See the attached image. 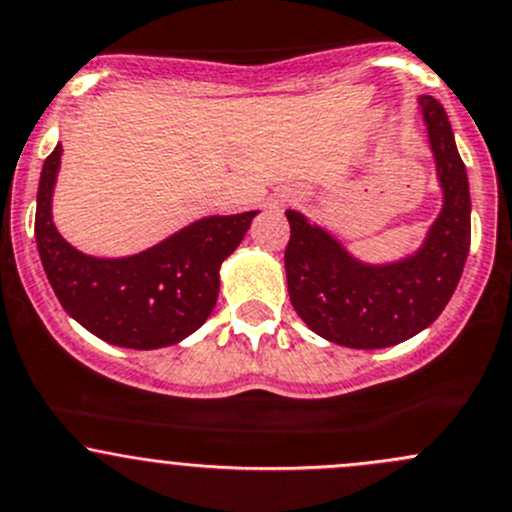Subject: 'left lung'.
I'll return each mask as SVG.
<instances>
[{"mask_svg":"<svg viewBox=\"0 0 512 512\" xmlns=\"http://www.w3.org/2000/svg\"><path fill=\"white\" fill-rule=\"evenodd\" d=\"M444 204L414 254L392 263L355 258L328 229L288 209V295L315 335L355 350H379L429 328L461 281L471 246V194L444 105L419 98Z\"/></svg>","mask_w":512,"mask_h":512,"instance_id":"left-lung-1","label":"left lung"}]
</instances>
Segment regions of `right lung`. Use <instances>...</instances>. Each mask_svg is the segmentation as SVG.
Listing matches in <instances>:
<instances>
[{
	"label": "right lung",
	"instance_id": "1",
	"mask_svg": "<svg viewBox=\"0 0 512 512\" xmlns=\"http://www.w3.org/2000/svg\"><path fill=\"white\" fill-rule=\"evenodd\" d=\"M61 142L46 157L36 194V249L56 298L100 340L130 350L175 345L204 325L219 298V268L258 212L204 217L123 258L73 249L51 219Z\"/></svg>",
	"mask_w": 512,
	"mask_h": 512
}]
</instances>
